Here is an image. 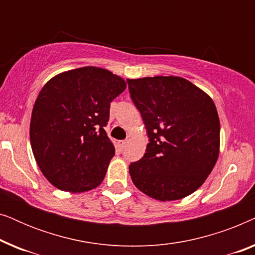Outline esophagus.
I'll return each mask as SVG.
<instances>
[{"mask_svg":"<svg viewBox=\"0 0 255 255\" xmlns=\"http://www.w3.org/2000/svg\"><path fill=\"white\" fill-rule=\"evenodd\" d=\"M127 145H128V140H121L118 142V146H120V149H122V151L127 147Z\"/></svg>","mask_w":255,"mask_h":255,"instance_id":"34e87169","label":"esophagus"}]
</instances>
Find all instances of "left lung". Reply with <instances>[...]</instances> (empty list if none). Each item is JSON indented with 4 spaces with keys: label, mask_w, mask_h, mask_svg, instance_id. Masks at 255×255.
<instances>
[{
    "label": "left lung",
    "mask_w": 255,
    "mask_h": 255,
    "mask_svg": "<svg viewBox=\"0 0 255 255\" xmlns=\"http://www.w3.org/2000/svg\"><path fill=\"white\" fill-rule=\"evenodd\" d=\"M127 81L148 135L144 156L128 166L134 186L159 201L193 194L218 158L221 125L214 101L179 76Z\"/></svg>",
    "instance_id": "obj_1"
}]
</instances>
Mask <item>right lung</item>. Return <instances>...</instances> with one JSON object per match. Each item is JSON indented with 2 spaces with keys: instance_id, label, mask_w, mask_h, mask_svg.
<instances>
[{
  "instance_id": "obj_1",
  "label": "right lung",
  "mask_w": 255,
  "mask_h": 255,
  "mask_svg": "<svg viewBox=\"0 0 255 255\" xmlns=\"http://www.w3.org/2000/svg\"><path fill=\"white\" fill-rule=\"evenodd\" d=\"M125 88L120 76L88 66L54 76L40 90L31 115V147L58 189L83 193L103 181L115 155L104 127L111 101Z\"/></svg>"
}]
</instances>
